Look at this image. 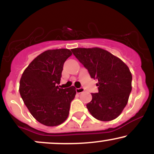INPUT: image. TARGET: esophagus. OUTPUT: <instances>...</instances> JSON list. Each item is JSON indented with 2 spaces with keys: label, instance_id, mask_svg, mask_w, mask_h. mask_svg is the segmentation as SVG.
<instances>
[{
  "label": "esophagus",
  "instance_id": "1",
  "mask_svg": "<svg viewBox=\"0 0 154 154\" xmlns=\"http://www.w3.org/2000/svg\"><path fill=\"white\" fill-rule=\"evenodd\" d=\"M85 91V89L83 88H76V92L77 93H82V92Z\"/></svg>",
  "mask_w": 154,
  "mask_h": 154
}]
</instances>
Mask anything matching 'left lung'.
I'll return each instance as SVG.
<instances>
[{
  "mask_svg": "<svg viewBox=\"0 0 154 154\" xmlns=\"http://www.w3.org/2000/svg\"><path fill=\"white\" fill-rule=\"evenodd\" d=\"M71 51L91 78L98 80V92L91 93L92 100L86 105L88 111L100 121L116 119L126 106L132 91V74L128 66L99 48H77Z\"/></svg>",
  "mask_w": 154,
  "mask_h": 154,
  "instance_id": "left-lung-1",
  "label": "left lung"
}]
</instances>
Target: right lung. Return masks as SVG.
I'll return each instance as SVG.
<instances>
[{
  "instance_id": "right-lung-1",
  "label": "right lung",
  "mask_w": 154,
  "mask_h": 154,
  "mask_svg": "<svg viewBox=\"0 0 154 154\" xmlns=\"http://www.w3.org/2000/svg\"><path fill=\"white\" fill-rule=\"evenodd\" d=\"M72 55L69 49L48 50L37 56L23 72L19 93L32 115L50 127L67 119L76 95L74 86L59 88L63 63Z\"/></svg>"
}]
</instances>
